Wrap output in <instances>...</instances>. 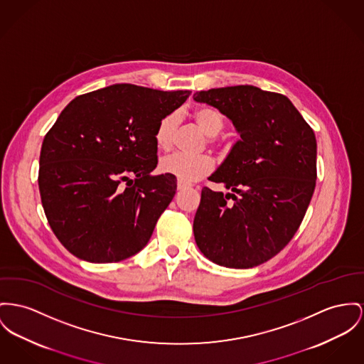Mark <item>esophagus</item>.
<instances>
[{
    "label": "esophagus",
    "mask_w": 364,
    "mask_h": 364,
    "mask_svg": "<svg viewBox=\"0 0 364 364\" xmlns=\"http://www.w3.org/2000/svg\"><path fill=\"white\" fill-rule=\"evenodd\" d=\"M178 191H183V189H186V188H191V185L189 183H186V182H182V181H178Z\"/></svg>",
    "instance_id": "1"
}]
</instances>
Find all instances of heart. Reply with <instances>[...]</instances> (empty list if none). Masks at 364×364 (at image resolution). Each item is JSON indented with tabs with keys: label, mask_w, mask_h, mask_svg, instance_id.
<instances>
[{
	"label": "heart",
	"mask_w": 364,
	"mask_h": 364,
	"mask_svg": "<svg viewBox=\"0 0 364 364\" xmlns=\"http://www.w3.org/2000/svg\"><path fill=\"white\" fill-rule=\"evenodd\" d=\"M193 120L196 125L208 136V144H215V136L223 129L225 120L223 116L217 109L213 107H198L193 112ZM179 124L178 113H170L164 116L156 128L154 141L156 145L167 151L172 147L173 136ZM214 164L213 160L203 154V156H185L181 153H175L164 157L160 161V171L164 173L172 175L182 182H194L201 179L203 176L208 175L213 170Z\"/></svg>",
	"instance_id": "b5f03b06"
}]
</instances>
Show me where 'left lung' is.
<instances>
[{
	"label": "left lung",
	"instance_id": "left-lung-1",
	"mask_svg": "<svg viewBox=\"0 0 364 364\" xmlns=\"http://www.w3.org/2000/svg\"><path fill=\"white\" fill-rule=\"evenodd\" d=\"M196 102L218 109L240 134L208 179L233 193L203 188L194 240L220 267H258L298 230L316 186V136L282 94L254 85L200 91Z\"/></svg>",
	"mask_w": 364,
	"mask_h": 364
}]
</instances>
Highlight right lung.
Wrapping results in <instances>:
<instances>
[{
    "mask_svg": "<svg viewBox=\"0 0 364 364\" xmlns=\"http://www.w3.org/2000/svg\"><path fill=\"white\" fill-rule=\"evenodd\" d=\"M191 91L114 84L74 97L44 138L38 188L49 226L80 259L120 262L145 247L176 192L154 132Z\"/></svg>",
    "mask_w": 364,
    "mask_h": 364,
    "instance_id": "obj_1",
    "label": "right lung"
}]
</instances>
